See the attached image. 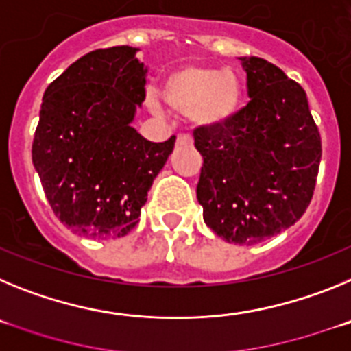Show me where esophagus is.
I'll return each mask as SVG.
<instances>
[{
	"label": "esophagus",
	"mask_w": 351,
	"mask_h": 351,
	"mask_svg": "<svg viewBox=\"0 0 351 351\" xmlns=\"http://www.w3.org/2000/svg\"><path fill=\"white\" fill-rule=\"evenodd\" d=\"M176 142H178V144H191L193 141H191L190 135H184V133H181V135H178Z\"/></svg>",
	"instance_id": "obj_1"
}]
</instances>
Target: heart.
<instances>
[{"label": "heart", "mask_w": 351, "mask_h": 351, "mask_svg": "<svg viewBox=\"0 0 351 351\" xmlns=\"http://www.w3.org/2000/svg\"><path fill=\"white\" fill-rule=\"evenodd\" d=\"M161 98L173 112L188 116L200 130L230 126L243 110L244 91L237 75L206 64H186L169 71L161 84ZM145 104L160 112L161 104L153 91Z\"/></svg>", "instance_id": "heart-1"}]
</instances>
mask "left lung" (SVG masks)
Listing matches in <instances>:
<instances>
[{
  "instance_id": "1",
  "label": "left lung",
  "mask_w": 351,
  "mask_h": 351,
  "mask_svg": "<svg viewBox=\"0 0 351 351\" xmlns=\"http://www.w3.org/2000/svg\"><path fill=\"white\" fill-rule=\"evenodd\" d=\"M251 101L230 126L195 130L204 221L226 243L253 246L306 213L322 158L308 96L262 58H239Z\"/></svg>"
}]
</instances>
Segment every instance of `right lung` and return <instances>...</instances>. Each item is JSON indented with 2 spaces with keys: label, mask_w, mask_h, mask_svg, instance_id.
<instances>
[{
  "label": "right lung",
  "mask_w": 351,
  "mask_h": 351,
  "mask_svg": "<svg viewBox=\"0 0 351 351\" xmlns=\"http://www.w3.org/2000/svg\"><path fill=\"white\" fill-rule=\"evenodd\" d=\"M137 51L89 52L43 93L33 165L61 223L95 241L125 237L137 225L176 142H149L132 126L147 75Z\"/></svg>",
  "instance_id": "1"
}]
</instances>
